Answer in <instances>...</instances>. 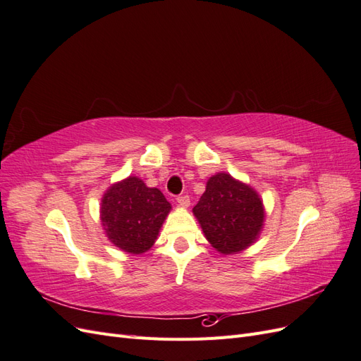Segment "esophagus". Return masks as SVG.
<instances>
[{"instance_id": "esophagus-1", "label": "esophagus", "mask_w": 361, "mask_h": 361, "mask_svg": "<svg viewBox=\"0 0 361 361\" xmlns=\"http://www.w3.org/2000/svg\"><path fill=\"white\" fill-rule=\"evenodd\" d=\"M176 202L182 207H188L190 206V197H188V195H179V197L176 199Z\"/></svg>"}]
</instances>
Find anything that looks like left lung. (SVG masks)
<instances>
[{"label": "left lung", "instance_id": "left-lung-1", "mask_svg": "<svg viewBox=\"0 0 361 361\" xmlns=\"http://www.w3.org/2000/svg\"><path fill=\"white\" fill-rule=\"evenodd\" d=\"M192 214L207 243L224 256L253 245L265 223V206L259 192L226 171L207 179Z\"/></svg>", "mask_w": 361, "mask_h": 361}]
</instances>
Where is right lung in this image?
Here are the masks:
<instances>
[{"label": "right lung", "mask_w": 361, "mask_h": 361, "mask_svg": "<svg viewBox=\"0 0 361 361\" xmlns=\"http://www.w3.org/2000/svg\"><path fill=\"white\" fill-rule=\"evenodd\" d=\"M170 211L164 194L137 176L111 183L99 209L108 241L128 255H143L154 247Z\"/></svg>", "instance_id": "1"}]
</instances>
